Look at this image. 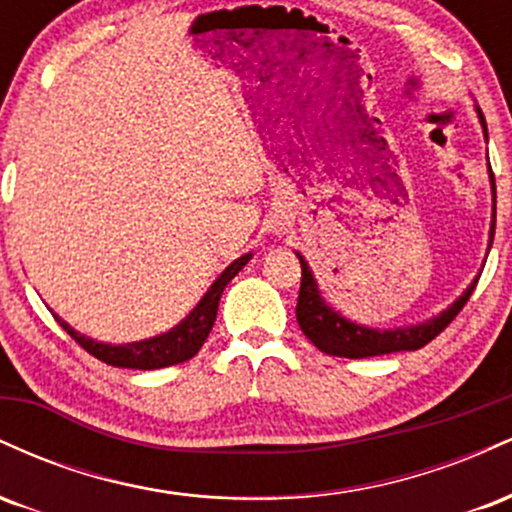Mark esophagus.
Segmentation results:
<instances>
[{"label": "esophagus", "mask_w": 512, "mask_h": 512, "mask_svg": "<svg viewBox=\"0 0 512 512\" xmlns=\"http://www.w3.org/2000/svg\"><path fill=\"white\" fill-rule=\"evenodd\" d=\"M279 231H286V228H284V226H279Z\"/></svg>", "instance_id": "1"}]
</instances>
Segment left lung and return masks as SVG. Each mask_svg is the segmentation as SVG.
<instances>
[{
    "instance_id": "1",
    "label": "left lung",
    "mask_w": 512,
    "mask_h": 512,
    "mask_svg": "<svg viewBox=\"0 0 512 512\" xmlns=\"http://www.w3.org/2000/svg\"><path fill=\"white\" fill-rule=\"evenodd\" d=\"M477 115L484 127V137L489 139L486 132V120L477 108ZM491 175V190H493V221H491V233H489V250L493 243V233H496V182ZM298 260H301V291H298V305H296V320L301 325L305 337L313 342L322 354L327 356H344V358H368V356H383L392 354V351H416L421 346H426L431 339H436L445 327L455 320V315L464 308V303L469 301V296L474 293L479 276L467 286V291L457 298L450 308H445L443 313H438L431 320L421 322V325H409V327H395V330H375V327H363L356 322L346 320L342 313L332 308L330 303L322 298L320 289H317V281L313 272H310L308 262L303 260L301 252H296Z\"/></svg>"
}]
</instances>
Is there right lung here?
I'll return each mask as SVG.
<instances>
[{
  "instance_id": "add662e5",
  "label": "right lung",
  "mask_w": 512,
  "mask_h": 512,
  "mask_svg": "<svg viewBox=\"0 0 512 512\" xmlns=\"http://www.w3.org/2000/svg\"><path fill=\"white\" fill-rule=\"evenodd\" d=\"M250 252L248 255L238 257L236 262L228 264L223 269L219 279L209 286V291L204 293L202 301L197 303V308L192 310L180 325H175L170 332L158 334V337L144 339V342H132V344H103L96 342V339L86 337V334H79L74 327H69L67 322L62 320L60 315H55V320L60 322L62 330L79 342V346H84L91 356H96L98 361L108 363V366L115 368H137V370H156V368H166V366H175V363L190 361L192 356L202 349V344L207 342L211 327H214L216 320V310H219V301L221 293L228 286V281L236 276L245 264L250 262Z\"/></svg>"
}]
</instances>
